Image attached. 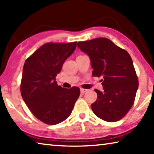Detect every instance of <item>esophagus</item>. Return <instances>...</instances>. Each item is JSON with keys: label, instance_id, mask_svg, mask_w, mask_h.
Listing matches in <instances>:
<instances>
[{"label": "esophagus", "instance_id": "esophagus-1", "mask_svg": "<svg viewBox=\"0 0 154 154\" xmlns=\"http://www.w3.org/2000/svg\"><path fill=\"white\" fill-rule=\"evenodd\" d=\"M80 92H81V94H84L85 92H88V90H86V89H83V88H81V89H80Z\"/></svg>", "mask_w": 154, "mask_h": 154}]
</instances>
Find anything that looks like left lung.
Segmentation results:
<instances>
[{"mask_svg":"<svg viewBox=\"0 0 154 154\" xmlns=\"http://www.w3.org/2000/svg\"><path fill=\"white\" fill-rule=\"evenodd\" d=\"M89 56L94 77H103V90H95L97 99L91 105L96 116L109 122L123 118L133 105L139 87L129 54L106 38L78 42Z\"/></svg>","mask_w":154,"mask_h":154,"instance_id":"8db88e82","label":"left lung"}]
</instances>
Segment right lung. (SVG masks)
<instances>
[{
    "mask_svg": "<svg viewBox=\"0 0 154 154\" xmlns=\"http://www.w3.org/2000/svg\"><path fill=\"white\" fill-rule=\"evenodd\" d=\"M76 47L77 42L48 43L25 61L21 94L34 116L47 124L55 125L69 118L79 96V88H63L56 81L64 61Z\"/></svg>",
    "mask_w": 154,
    "mask_h": 154,
    "instance_id": "1",
    "label": "right lung"
}]
</instances>
